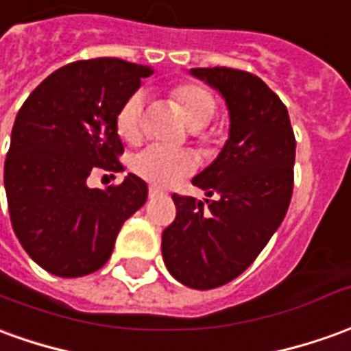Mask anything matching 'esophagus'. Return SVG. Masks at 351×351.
<instances>
[{
	"mask_svg": "<svg viewBox=\"0 0 351 351\" xmlns=\"http://www.w3.org/2000/svg\"><path fill=\"white\" fill-rule=\"evenodd\" d=\"M160 195L162 191L156 189V187H151V189H149V197H151V199H156V197H160Z\"/></svg>",
	"mask_w": 351,
	"mask_h": 351,
	"instance_id": "obj_1",
	"label": "esophagus"
}]
</instances>
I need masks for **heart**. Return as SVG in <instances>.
Segmentation results:
<instances>
[{"label":"heart","mask_w":351,"mask_h":351,"mask_svg":"<svg viewBox=\"0 0 351 351\" xmlns=\"http://www.w3.org/2000/svg\"><path fill=\"white\" fill-rule=\"evenodd\" d=\"M171 99L183 110L191 128H204L216 114V99L200 84L185 82L171 89ZM116 132L125 143H139L143 137V95L134 93L120 105L114 118ZM197 168V158L187 151L147 147L132 160V170L141 180L156 187H171L185 180Z\"/></svg>","instance_id":"1"}]
</instances>
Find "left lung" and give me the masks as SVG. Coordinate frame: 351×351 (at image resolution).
<instances>
[{
  "label": "left lung",
  "mask_w": 351,
  "mask_h": 351,
  "mask_svg": "<svg viewBox=\"0 0 351 351\" xmlns=\"http://www.w3.org/2000/svg\"><path fill=\"white\" fill-rule=\"evenodd\" d=\"M226 99L229 139L193 185L216 200L171 195L176 219L162 233L173 279L208 291L233 281L281 226L294 185L296 139L289 110L265 82L227 66L191 69Z\"/></svg>",
  "instance_id": "1"
}]
</instances>
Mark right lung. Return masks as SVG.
<instances>
[{
  "instance_id": "obj_1",
  "label": "right lung",
  "mask_w": 351,
  "mask_h": 351,
  "mask_svg": "<svg viewBox=\"0 0 351 351\" xmlns=\"http://www.w3.org/2000/svg\"><path fill=\"white\" fill-rule=\"evenodd\" d=\"M151 66L89 59L55 70L21 106L5 158L11 226L38 265L82 277L110 258L118 231L143 206L147 183L128 173L120 185L89 189L91 170L122 171L116 132L120 105L151 76Z\"/></svg>"
}]
</instances>
